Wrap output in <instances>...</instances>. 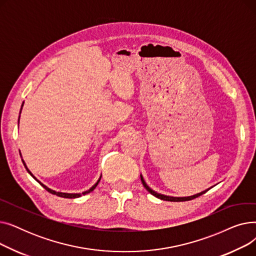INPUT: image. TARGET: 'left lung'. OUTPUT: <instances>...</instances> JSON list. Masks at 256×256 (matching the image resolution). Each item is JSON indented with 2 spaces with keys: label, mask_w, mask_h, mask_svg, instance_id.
Instances as JSON below:
<instances>
[{
  "label": "left lung",
  "mask_w": 256,
  "mask_h": 256,
  "mask_svg": "<svg viewBox=\"0 0 256 256\" xmlns=\"http://www.w3.org/2000/svg\"><path fill=\"white\" fill-rule=\"evenodd\" d=\"M140 178H141V182H142L144 188H145V189H146L147 191H148V192H150L152 195H154V197H156V198H158V199L165 200V201H188V200H192V199H194V198H197V197L201 196L202 194L206 193V192L210 189V188H208V190H204V191H202V192L197 193V194L192 195V196H186V197H173V196H167V195H163V194L156 193V191H154L152 189H150V188L148 186H147V184L145 182V180H144V178H143V176H141V174H140Z\"/></svg>",
  "instance_id": "8db88e82"
}]
</instances>
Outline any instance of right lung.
I'll list each match as a JSON object with an SVG mask.
<instances>
[{
	"label": "right lung",
	"instance_id": "1",
	"mask_svg": "<svg viewBox=\"0 0 256 256\" xmlns=\"http://www.w3.org/2000/svg\"><path fill=\"white\" fill-rule=\"evenodd\" d=\"M22 106H24V104H22ZM22 109H20V112H22ZM20 117H18V124H20ZM22 160V163H24V167H26V171H28L29 173H30V176L37 182H39L40 184H42L44 189L48 191V192H50V193H52V194H54V195H57V196H59V197H63V198H78V197H80L82 195H86V194H88V193H90V192H92L94 189H96V186L98 184V182H100V178H102V176H100V178H98V180L94 184L89 190H87V191H85V192H83V193H63V192H57V191H54V190H52V189H50V188H48L46 184H44L42 182H40L32 174V172L28 169V167H26V163L24 162V160Z\"/></svg>",
	"mask_w": 256,
	"mask_h": 256
}]
</instances>
